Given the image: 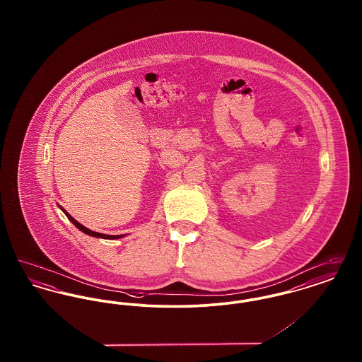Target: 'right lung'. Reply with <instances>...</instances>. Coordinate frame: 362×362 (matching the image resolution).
<instances>
[{"mask_svg": "<svg viewBox=\"0 0 362 362\" xmlns=\"http://www.w3.org/2000/svg\"><path fill=\"white\" fill-rule=\"evenodd\" d=\"M61 209H62V207H61ZM62 211L66 214V217L69 218L70 221H71L73 224L76 225L81 232H84V233L89 235V236H93V238H102V239H121V238H123V235H104V233H99V232H93V230H90V229L86 228L84 225L77 223V221L70 216L69 213H68L65 209H62Z\"/></svg>", "mask_w": 362, "mask_h": 362, "instance_id": "1", "label": "right lung"}]
</instances>
